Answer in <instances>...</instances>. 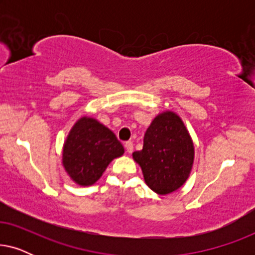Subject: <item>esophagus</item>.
I'll return each instance as SVG.
<instances>
[{
	"mask_svg": "<svg viewBox=\"0 0 255 255\" xmlns=\"http://www.w3.org/2000/svg\"><path fill=\"white\" fill-rule=\"evenodd\" d=\"M124 146H125V148H127L128 153L133 152V142H132V141H127V142H125Z\"/></svg>",
	"mask_w": 255,
	"mask_h": 255,
	"instance_id": "34e87169",
	"label": "esophagus"
}]
</instances>
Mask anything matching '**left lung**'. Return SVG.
Instances as JSON below:
<instances>
[{"label": "left lung", "mask_w": 255, "mask_h": 255, "mask_svg": "<svg viewBox=\"0 0 255 255\" xmlns=\"http://www.w3.org/2000/svg\"><path fill=\"white\" fill-rule=\"evenodd\" d=\"M145 182L156 194L179 189L189 176L194 162V144L183 122L166 111L156 116L144 135L141 151L133 152Z\"/></svg>", "instance_id": "obj_1"}]
</instances>
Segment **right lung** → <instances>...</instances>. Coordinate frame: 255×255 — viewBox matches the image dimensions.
I'll return each instance as SVG.
<instances>
[{
  "instance_id": "add662e5",
  "label": "right lung",
  "mask_w": 255,
  "mask_h": 255,
  "mask_svg": "<svg viewBox=\"0 0 255 255\" xmlns=\"http://www.w3.org/2000/svg\"><path fill=\"white\" fill-rule=\"evenodd\" d=\"M124 147L116 135L100 122L82 117L72 128L62 151V165L71 179L80 186H90L102 176Z\"/></svg>"
}]
</instances>
